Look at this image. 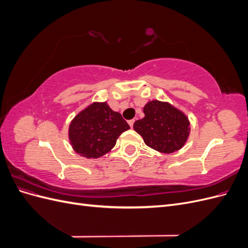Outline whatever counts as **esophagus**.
<instances>
[{"instance_id": "1", "label": "esophagus", "mask_w": 248, "mask_h": 248, "mask_svg": "<svg viewBox=\"0 0 248 248\" xmlns=\"http://www.w3.org/2000/svg\"><path fill=\"white\" fill-rule=\"evenodd\" d=\"M134 121H136V120H134V119H132V120H129V121H128V124H129V126L131 127V128H132V127H133Z\"/></svg>"}]
</instances>
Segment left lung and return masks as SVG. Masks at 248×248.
<instances>
[{"label":"left lung","mask_w":248,"mask_h":248,"mask_svg":"<svg viewBox=\"0 0 248 248\" xmlns=\"http://www.w3.org/2000/svg\"><path fill=\"white\" fill-rule=\"evenodd\" d=\"M145 117L134 122L133 128L145 144L161 153L181 149L189 134V121L182 111L167 102L153 100L144 108Z\"/></svg>","instance_id":"8db88e82"}]
</instances>
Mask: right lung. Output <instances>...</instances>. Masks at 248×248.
I'll list each match as a JSON object with an SVG mask.
<instances>
[{
	"instance_id": "obj_1",
	"label": "right lung",
	"mask_w": 248,
	"mask_h": 248,
	"mask_svg": "<svg viewBox=\"0 0 248 248\" xmlns=\"http://www.w3.org/2000/svg\"><path fill=\"white\" fill-rule=\"evenodd\" d=\"M129 128L121 114L109 108L107 102L93 103L73 119L69 140L77 153L98 158L109 152L120 134Z\"/></svg>"
}]
</instances>
